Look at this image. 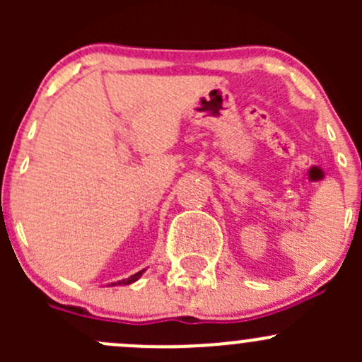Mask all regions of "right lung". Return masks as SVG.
Returning a JSON list of instances; mask_svg holds the SVG:
<instances>
[{
	"instance_id": "add662e5",
	"label": "right lung",
	"mask_w": 362,
	"mask_h": 362,
	"mask_svg": "<svg viewBox=\"0 0 362 362\" xmlns=\"http://www.w3.org/2000/svg\"><path fill=\"white\" fill-rule=\"evenodd\" d=\"M144 272H145V269H141V272H138V273H134V275H131L129 279H124V280H119V282H113L112 286H129V284L136 282V280L140 279L141 275H144Z\"/></svg>"
}]
</instances>
